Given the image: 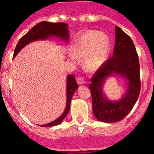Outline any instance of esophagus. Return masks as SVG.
<instances>
[{
    "label": "esophagus",
    "mask_w": 154,
    "mask_h": 154,
    "mask_svg": "<svg viewBox=\"0 0 154 154\" xmlns=\"http://www.w3.org/2000/svg\"><path fill=\"white\" fill-rule=\"evenodd\" d=\"M77 83H78V85H83L85 83L84 79H83V77H79L77 79Z\"/></svg>",
    "instance_id": "obj_1"
}]
</instances>
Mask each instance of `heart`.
<instances>
[{
    "instance_id": "obj_1",
    "label": "heart",
    "mask_w": 154,
    "mask_h": 154,
    "mask_svg": "<svg viewBox=\"0 0 154 154\" xmlns=\"http://www.w3.org/2000/svg\"><path fill=\"white\" fill-rule=\"evenodd\" d=\"M110 51L109 38L104 32L96 30L85 31L81 34L73 48L71 58L83 57L84 67L89 71L99 69L106 61Z\"/></svg>"
}]
</instances>
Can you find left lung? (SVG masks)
<instances>
[{
	"label": "left lung",
	"instance_id": "left-lung-1",
	"mask_svg": "<svg viewBox=\"0 0 154 154\" xmlns=\"http://www.w3.org/2000/svg\"><path fill=\"white\" fill-rule=\"evenodd\" d=\"M140 66L134 43L120 27L116 26V44L113 56L97 71L89 84L92 111L98 121L113 123L122 120L137 101L141 89ZM119 75L126 81L128 90L119 101L109 100L103 87L107 78Z\"/></svg>",
	"mask_w": 154,
	"mask_h": 154
}]
</instances>
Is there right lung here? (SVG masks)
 Returning a JSON list of instances; mask_svg holds the SVG:
<instances>
[{
    "label": "right lung",
    "instance_id": "add662e5",
    "mask_svg": "<svg viewBox=\"0 0 154 154\" xmlns=\"http://www.w3.org/2000/svg\"><path fill=\"white\" fill-rule=\"evenodd\" d=\"M57 38L65 42H68L69 40V30L68 29V24L66 23H52L48 21H42L34 26L30 30H29L25 35L18 41L15 51H14L13 58L16 57L20 51L26 45L37 40H45L49 38ZM78 88L75 78L72 74H69L66 80V106L63 114L53 121L51 123L46 125H40V127H54L59 125L63 122L66 116H67L71 105V100L72 99L74 92Z\"/></svg>",
    "mask_w": 154,
    "mask_h": 154
}]
</instances>
